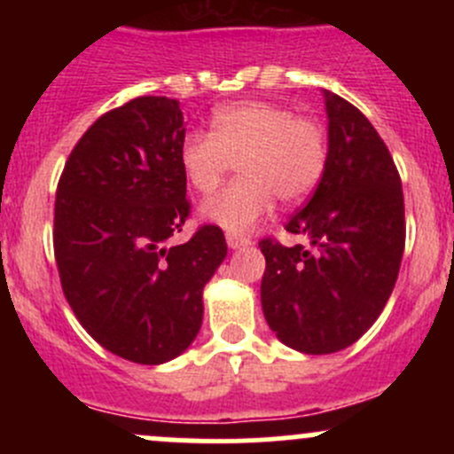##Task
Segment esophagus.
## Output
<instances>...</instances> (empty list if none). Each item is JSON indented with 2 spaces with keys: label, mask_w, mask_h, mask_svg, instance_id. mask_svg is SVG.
I'll return each instance as SVG.
<instances>
[{
  "label": "esophagus",
  "mask_w": 454,
  "mask_h": 454,
  "mask_svg": "<svg viewBox=\"0 0 454 454\" xmlns=\"http://www.w3.org/2000/svg\"><path fill=\"white\" fill-rule=\"evenodd\" d=\"M226 241H228V248H232V250L244 248V246L250 244V239H246V237H241V235H235V232H228Z\"/></svg>",
  "instance_id": "1"
}]
</instances>
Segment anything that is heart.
Returning a JSON list of instances; mask_svg holds the SVG:
<instances>
[{"instance_id": "heart-1", "label": "heart", "mask_w": 454, "mask_h": 454, "mask_svg": "<svg viewBox=\"0 0 454 454\" xmlns=\"http://www.w3.org/2000/svg\"><path fill=\"white\" fill-rule=\"evenodd\" d=\"M329 162L327 127L296 116L290 107L244 100L213 114V131H189L180 145L186 180L210 195L237 164L241 177L201 208L208 222L231 232H246L274 198L294 204L308 198Z\"/></svg>"}]
</instances>
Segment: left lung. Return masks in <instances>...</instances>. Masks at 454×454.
<instances>
[{"label":"left lung","mask_w":454,"mask_h":454,"mask_svg":"<svg viewBox=\"0 0 454 454\" xmlns=\"http://www.w3.org/2000/svg\"><path fill=\"white\" fill-rule=\"evenodd\" d=\"M329 162L286 231L308 246L259 241L265 256L261 305L281 342L303 354L354 345L391 296L404 254L400 173L363 112L325 91Z\"/></svg>","instance_id":"obj_1"}]
</instances>
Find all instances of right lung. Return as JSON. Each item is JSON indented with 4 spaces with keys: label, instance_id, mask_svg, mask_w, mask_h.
Wrapping results in <instances>:
<instances>
[{
    "label": "right lung",
    "instance_id": "right-lung-1",
    "mask_svg": "<svg viewBox=\"0 0 454 454\" xmlns=\"http://www.w3.org/2000/svg\"><path fill=\"white\" fill-rule=\"evenodd\" d=\"M180 103L138 96L103 114L67 158L54 201L63 294L98 345L162 364L198 336L201 290L228 253L219 226L167 246L191 215Z\"/></svg>",
    "mask_w": 454,
    "mask_h": 454
}]
</instances>
